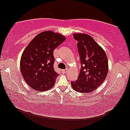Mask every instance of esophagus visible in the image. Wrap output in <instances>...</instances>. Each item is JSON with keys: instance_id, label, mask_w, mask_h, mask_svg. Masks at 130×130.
I'll list each match as a JSON object with an SVG mask.
<instances>
[{"instance_id": "34e87169", "label": "esophagus", "mask_w": 130, "mask_h": 130, "mask_svg": "<svg viewBox=\"0 0 130 130\" xmlns=\"http://www.w3.org/2000/svg\"><path fill=\"white\" fill-rule=\"evenodd\" d=\"M67 69H64V70H61V72H62V73H67Z\"/></svg>"}]
</instances>
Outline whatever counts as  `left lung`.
<instances>
[{"label":"left lung","instance_id":"1","mask_svg":"<svg viewBox=\"0 0 130 130\" xmlns=\"http://www.w3.org/2000/svg\"><path fill=\"white\" fill-rule=\"evenodd\" d=\"M81 63L78 79L71 82L72 88L80 93H89L102 84L108 72L106 53L90 35L74 34Z\"/></svg>","mask_w":130,"mask_h":130}]
</instances>
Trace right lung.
<instances>
[{
    "label": "right lung",
    "mask_w": 130,
    "mask_h": 130,
    "mask_svg": "<svg viewBox=\"0 0 130 130\" xmlns=\"http://www.w3.org/2000/svg\"><path fill=\"white\" fill-rule=\"evenodd\" d=\"M65 40L60 34L42 32L25 49L21 58V72L31 88L43 92L54 86L58 74L54 69L53 51Z\"/></svg>",
    "instance_id": "1"
}]
</instances>
